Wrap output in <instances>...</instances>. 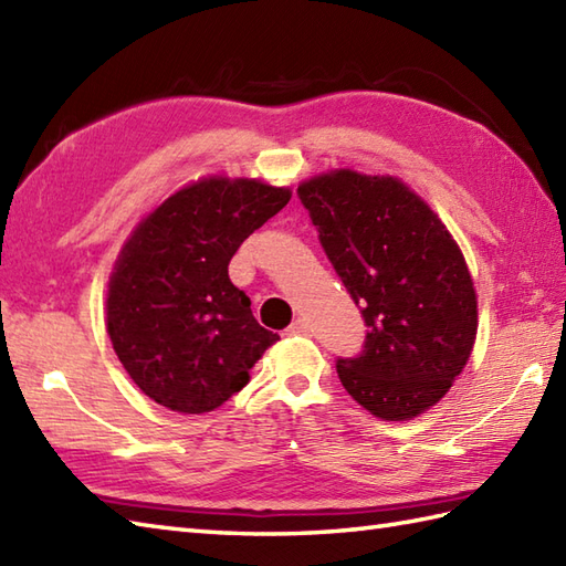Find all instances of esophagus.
<instances>
[{
    "mask_svg": "<svg viewBox=\"0 0 566 566\" xmlns=\"http://www.w3.org/2000/svg\"><path fill=\"white\" fill-rule=\"evenodd\" d=\"M308 323L304 321V318H296L290 328H286V333H292V335H308Z\"/></svg>",
    "mask_w": 566,
    "mask_h": 566,
    "instance_id": "obj_1",
    "label": "esophagus"
}]
</instances>
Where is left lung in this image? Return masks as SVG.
<instances>
[{
	"label": "left lung",
	"mask_w": 566,
	"mask_h": 566,
	"mask_svg": "<svg viewBox=\"0 0 566 566\" xmlns=\"http://www.w3.org/2000/svg\"><path fill=\"white\" fill-rule=\"evenodd\" d=\"M296 195L369 328L363 353L335 363L345 391L384 420L428 411L476 338L474 282L450 231L396 177L335 170Z\"/></svg>",
	"instance_id": "obj_1"
}]
</instances>
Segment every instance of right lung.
I'll return each mask as SVG.
<instances>
[{"label":"right lung","mask_w":566,"mask_h":566,"mask_svg":"<svg viewBox=\"0 0 566 566\" xmlns=\"http://www.w3.org/2000/svg\"><path fill=\"white\" fill-rule=\"evenodd\" d=\"M290 199V189L258 179L209 177L167 197L128 238L109 280L106 331L155 403L213 411L280 340L252 316L228 262Z\"/></svg>","instance_id":"right-lung-1"}]
</instances>
